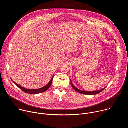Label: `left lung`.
<instances>
[{"instance_id":"1","label":"left lung","mask_w":128,"mask_h":128,"mask_svg":"<svg viewBox=\"0 0 128 128\" xmlns=\"http://www.w3.org/2000/svg\"><path fill=\"white\" fill-rule=\"evenodd\" d=\"M70 82H71V84L72 86V88H74V90H75L76 91H77L78 92L80 93H81V94H85V95H96V94H99V93L101 92L102 90H103L105 88L101 89V90H96V91H93V92H87V91H84V90H80L79 89H78V88H76L74 84H73L71 80H70Z\"/></svg>"}]
</instances>
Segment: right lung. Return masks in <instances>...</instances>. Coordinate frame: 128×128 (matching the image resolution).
Returning <instances> with one entry per match:
<instances>
[{"label":"right lung","instance_id":"right-lung-1","mask_svg":"<svg viewBox=\"0 0 128 128\" xmlns=\"http://www.w3.org/2000/svg\"><path fill=\"white\" fill-rule=\"evenodd\" d=\"M53 78H54V76L52 77V78H51V80L50 81V82L46 86H44V87H42V88H38V89H33V90H32V89L26 88H25L24 87L21 86L19 85L18 84H17L14 82V81H12V82H13L15 84H16V86L18 87H19L20 89H21L23 91V92H24L25 93H28V94H40V93H42L44 92H46V90H48V88L50 86L51 84H52Z\"/></svg>","mask_w":128,"mask_h":128}]
</instances>
